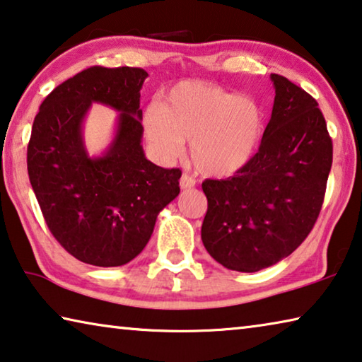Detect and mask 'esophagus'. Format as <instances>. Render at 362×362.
Listing matches in <instances>:
<instances>
[{"instance_id":"1","label":"esophagus","mask_w":362,"mask_h":362,"mask_svg":"<svg viewBox=\"0 0 362 362\" xmlns=\"http://www.w3.org/2000/svg\"><path fill=\"white\" fill-rule=\"evenodd\" d=\"M192 187H194V179H192L188 174H183L180 177V188L182 190H188V188H192Z\"/></svg>"}]
</instances>
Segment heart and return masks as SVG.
I'll return each instance as SVG.
<instances>
[{"instance_id": "b5f03b06", "label": "heart", "mask_w": 362, "mask_h": 362, "mask_svg": "<svg viewBox=\"0 0 362 362\" xmlns=\"http://www.w3.org/2000/svg\"><path fill=\"white\" fill-rule=\"evenodd\" d=\"M143 129L159 158L174 159L190 142V156L204 175L226 177L255 156L264 134L259 103L204 82H182L169 90L164 105L148 106Z\"/></svg>"}]
</instances>
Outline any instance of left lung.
<instances>
[{
	"mask_svg": "<svg viewBox=\"0 0 362 362\" xmlns=\"http://www.w3.org/2000/svg\"><path fill=\"white\" fill-rule=\"evenodd\" d=\"M271 120L257 151L233 177L204 180L202 240L223 267L257 272L290 256L314 227L332 168V140L311 95L271 74Z\"/></svg>",
	"mask_w": 362,
	"mask_h": 362,
	"instance_id": "left-lung-1",
	"label": "left lung"
}]
</instances>
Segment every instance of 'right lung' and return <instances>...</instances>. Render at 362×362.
I'll return each instance as SVG.
<instances>
[{
  "label": "right lung",
  "mask_w": 362,
  "mask_h": 362,
  "mask_svg": "<svg viewBox=\"0 0 362 362\" xmlns=\"http://www.w3.org/2000/svg\"><path fill=\"white\" fill-rule=\"evenodd\" d=\"M139 67H90L45 98L33 120L27 169L49 232L67 253L98 267H117L150 242L159 212L180 193V169L145 156ZM96 102L119 112L115 136L90 157L83 122Z\"/></svg>",
  "instance_id": "obj_1"
}]
</instances>
